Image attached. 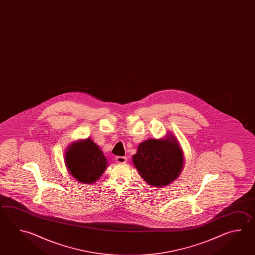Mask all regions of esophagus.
Masks as SVG:
<instances>
[{
    "label": "esophagus",
    "mask_w": 255,
    "mask_h": 255,
    "mask_svg": "<svg viewBox=\"0 0 255 255\" xmlns=\"http://www.w3.org/2000/svg\"><path fill=\"white\" fill-rule=\"evenodd\" d=\"M116 162L118 163H125L127 161V158L124 156H117L116 158Z\"/></svg>",
    "instance_id": "esophagus-1"
}]
</instances>
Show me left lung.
I'll return each instance as SVG.
<instances>
[{"mask_svg": "<svg viewBox=\"0 0 255 255\" xmlns=\"http://www.w3.org/2000/svg\"><path fill=\"white\" fill-rule=\"evenodd\" d=\"M183 159L182 149L174 137L147 139L132 157L141 178L155 187H164L178 178Z\"/></svg>", "mask_w": 255, "mask_h": 255, "instance_id": "8db88e82", "label": "left lung"}]
</instances>
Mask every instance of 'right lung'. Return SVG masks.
Wrapping results in <instances>:
<instances>
[{
    "instance_id": "1",
    "label": "right lung",
    "mask_w": 255,
    "mask_h": 255,
    "mask_svg": "<svg viewBox=\"0 0 255 255\" xmlns=\"http://www.w3.org/2000/svg\"><path fill=\"white\" fill-rule=\"evenodd\" d=\"M70 174L81 183H94L105 172L107 160L99 147L90 139L73 143L65 156Z\"/></svg>"
}]
</instances>
